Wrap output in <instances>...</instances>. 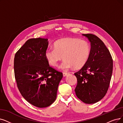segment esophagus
I'll use <instances>...</instances> for the list:
<instances>
[{
	"label": "esophagus",
	"mask_w": 123,
	"mask_h": 123,
	"mask_svg": "<svg viewBox=\"0 0 123 123\" xmlns=\"http://www.w3.org/2000/svg\"><path fill=\"white\" fill-rule=\"evenodd\" d=\"M68 74V73H67V72L66 73V72H63V76H64V77L67 76Z\"/></svg>",
	"instance_id": "34e87169"
}]
</instances>
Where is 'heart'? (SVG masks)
<instances>
[{"mask_svg": "<svg viewBox=\"0 0 123 123\" xmlns=\"http://www.w3.org/2000/svg\"><path fill=\"white\" fill-rule=\"evenodd\" d=\"M53 48H48L45 51V58L53 67L57 66L63 58L65 59L61 66L63 70L84 66L91 51L90 45L87 40L73 37H67L56 41L53 44Z\"/></svg>", "mask_w": 123, "mask_h": 123, "instance_id": "b5f03b06", "label": "heart"}]
</instances>
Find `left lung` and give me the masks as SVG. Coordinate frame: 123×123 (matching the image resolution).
<instances>
[{
  "instance_id": "obj_1",
  "label": "left lung",
  "mask_w": 123,
  "mask_h": 123,
  "mask_svg": "<svg viewBox=\"0 0 123 123\" xmlns=\"http://www.w3.org/2000/svg\"><path fill=\"white\" fill-rule=\"evenodd\" d=\"M90 42L91 51L85 65L74 73L77 79L75 89L79 99L85 104H94L104 97L109 89L113 61L104 43L92 34H83Z\"/></svg>"
}]
</instances>
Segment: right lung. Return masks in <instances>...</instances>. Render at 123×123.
Masks as SVG:
<instances>
[{"label": "right lung", "instance_id": "1", "mask_svg": "<svg viewBox=\"0 0 123 123\" xmlns=\"http://www.w3.org/2000/svg\"><path fill=\"white\" fill-rule=\"evenodd\" d=\"M47 39L28 40L16 52L14 73L23 97L38 107L49 106L55 101L62 72L49 65L45 56Z\"/></svg>", "mask_w": 123, "mask_h": 123}]
</instances>
